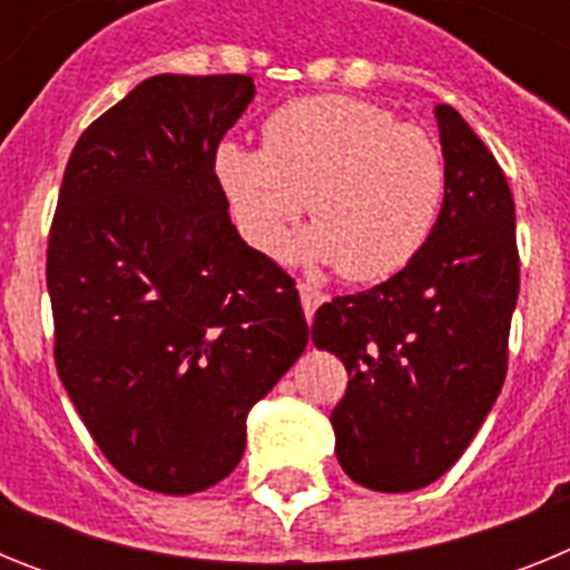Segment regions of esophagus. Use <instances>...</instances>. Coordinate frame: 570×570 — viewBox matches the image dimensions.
<instances>
[{
	"mask_svg": "<svg viewBox=\"0 0 570 570\" xmlns=\"http://www.w3.org/2000/svg\"><path fill=\"white\" fill-rule=\"evenodd\" d=\"M296 291H299V299H302V308H305V320H314L316 308H320L322 302H325V294H322L316 285H311V282L302 279L299 285H296Z\"/></svg>",
	"mask_w": 570,
	"mask_h": 570,
	"instance_id": "esophagus-1",
	"label": "esophagus"
}]
</instances>
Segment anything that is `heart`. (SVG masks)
<instances>
[{
  "instance_id": "b5f03b06",
  "label": "heart",
  "mask_w": 570,
  "mask_h": 570,
  "mask_svg": "<svg viewBox=\"0 0 570 570\" xmlns=\"http://www.w3.org/2000/svg\"><path fill=\"white\" fill-rule=\"evenodd\" d=\"M216 179L256 250L276 254L308 199L316 228L302 250L345 279L380 282L422 250L448 174L420 125L362 99L305 97L265 119L262 148L219 145Z\"/></svg>"
}]
</instances>
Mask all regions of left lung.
Returning a JSON list of instances; mask_svg holds the SVG:
<instances>
[{
	"label": "left lung",
	"instance_id": "left-lung-1",
	"mask_svg": "<svg viewBox=\"0 0 570 570\" xmlns=\"http://www.w3.org/2000/svg\"><path fill=\"white\" fill-rule=\"evenodd\" d=\"M436 122L448 179L428 242L391 279L325 302L311 325L351 376L331 411L336 460L382 493L431 485L460 460L505 382L520 296L505 174L451 105H436Z\"/></svg>",
	"mask_w": 570,
	"mask_h": 570
}]
</instances>
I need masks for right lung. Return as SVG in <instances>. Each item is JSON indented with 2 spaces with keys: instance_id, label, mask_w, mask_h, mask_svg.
I'll return each mask as SVG.
<instances>
[{
  "instance_id": "1",
  "label": "right lung",
  "mask_w": 570,
  "mask_h": 570,
  "mask_svg": "<svg viewBox=\"0 0 570 570\" xmlns=\"http://www.w3.org/2000/svg\"><path fill=\"white\" fill-rule=\"evenodd\" d=\"M254 77L159 73L79 136L48 236L53 362L116 471L156 493L225 480L245 416L308 345L296 282L242 242L216 148Z\"/></svg>"
}]
</instances>
